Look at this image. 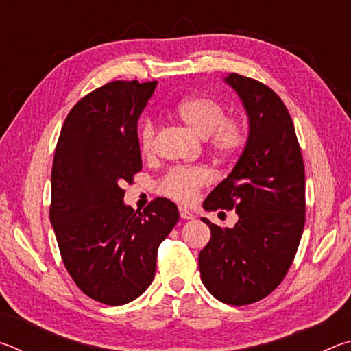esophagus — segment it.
Here are the masks:
<instances>
[{"mask_svg": "<svg viewBox=\"0 0 351 351\" xmlns=\"http://www.w3.org/2000/svg\"><path fill=\"white\" fill-rule=\"evenodd\" d=\"M180 215L182 219H192L195 215L192 212H190L189 209H186V207H180Z\"/></svg>", "mask_w": 351, "mask_h": 351, "instance_id": "obj_1", "label": "esophagus"}]
</instances>
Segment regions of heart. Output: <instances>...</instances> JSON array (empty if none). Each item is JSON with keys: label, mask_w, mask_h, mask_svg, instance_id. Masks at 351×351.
I'll list each match as a JSON object with an SVG mask.
<instances>
[{"label": "heart", "mask_w": 351, "mask_h": 351, "mask_svg": "<svg viewBox=\"0 0 351 351\" xmlns=\"http://www.w3.org/2000/svg\"><path fill=\"white\" fill-rule=\"evenodd\" d=\"M176 116L199 138H207L210 152L218 159L232 158L246 142L243 123L226 119L224 106L207 96H193L176 105ZM156 125L152 119H144L139 127L138 141L144 154H150L154 145ZM210 181L209 171L203 167L171 169L159 182V192L178 203H190L199 189Z\"/></svg>", "instance_id": "b5f03b06"}]
</instances>
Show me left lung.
Returning <instances> with one entry per match:
<instances>
[{"label": "left lung", "instance_id": "8db88e82", "mask_svg": "<svg viewBox=\"0 0 351 351\" xmlns=\"http://www.w3.org/2000/svg\"><path fill=\"white\" fill-rule=\"evenodd\" d=\"M224 83L247 114L246 145L235 167L206 198V210L235 209L239 221L210 228L199 252L207 291L229 305L271 294L287 276L305 226V169L295 130L282 99L263 83L239 74Z\"/></svg>", "mask_w": 351, "mask_h": 351}]
</instances>
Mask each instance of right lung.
Segmentation results:
<instances>
[{
  "mask_svg": "<svg viewBox=\"0 0 351 351\" xmlns=\"http://www.w3.org/2000/svg\"><path fill=\"white\" fill-rule=\"evenodd\" d=\"M158 82L106 83L74 105L57 142L49 218L77 287L106 305H125L150 287L158 247L180 219L156 198L144 210L122 186L142 169L138 121Z\"/></svg>",
  "mask_w": 351,
  "mask_h": 351,
  "instance_id": "obj_1",
  "label": "right lung"
}]
</instances>
